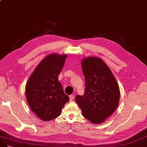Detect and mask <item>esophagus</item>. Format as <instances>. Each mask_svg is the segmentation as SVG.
Instances as JSON below:
<instances>
[{
  "label": "esophagus",
  "instance_id": "esophagus-1",
  "mask_svg": "<svg viewBox=\"0 0 147 147\" xmlns=\"http://www.w3.org/2000/svg\"><path fill=\"white\" fill-rule=\"evenodd\" d=\"M74 98V95H69V100H70V101H73Z\"/></svg>",
  "mask_w": 147,
  "mask_h": 147
}]
</instances>
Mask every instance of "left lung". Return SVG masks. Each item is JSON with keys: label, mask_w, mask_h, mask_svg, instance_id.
I'll return each mask as SVG.
<instances>
[{"label": "left lung", "mask_w": 147, "mask_h": 147, "mask_svg": "<svg viewBox=\"0 0 147 147\" xmlns=\"http://www.w3.org/2000/svg\"><path fill=\"white\" fill-rule=\"evenodd\" d=\"M81 65L85 91L84 95H76V102L85 118L94 124H101L118 105V84L110 68L100 58H86Z\"/></svg>", "instance_id": "left-lung-1"}]
</instances>
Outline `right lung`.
Segmentation results:
<instances>
[{
  "mask_svg": "<svg viewBox=\"0 0 147 147\" xmlns=\"http://www.w3.org/2000/svg\"><path fill=\"white\" fill-rule=\"evenodd\" d=\"M66 55L51 54L45 57L33 71L26 85L29 107L40 119L50 121L59 116L69 100L58 81Z\"/></svg>",
  "mask_w": 147,
  "mask_h": 147,
  "instance_id": "right-lung-1",
  "label": "right lung"
}]
</instances>
